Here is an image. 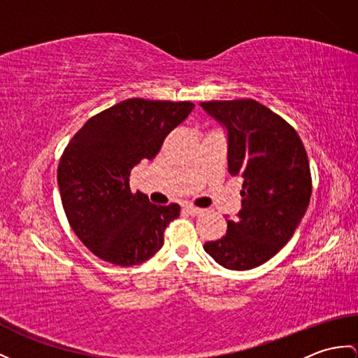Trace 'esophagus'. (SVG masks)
<instances>
[{
	"label": "esophagus",
	"mask_w": 358,
	"mask_h": 358,
	"mask_svg": "<svg viewBox=\"0 0 358 358\" xmlns=\"http://www.w3.org/2000/svg\"><path fill=\"white\" fill-rule=\"evenodd\" d=\"M184 211L188 213V214H191V215H200V214L203 213V209L196 208V206H191V205H187V206H184Z\"/></svg>",
	"instance_id": "1"
}]
</instances>
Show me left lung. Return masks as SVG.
Returning a JSON list of instances; mask_svg holds the SVG:
<instances>
[{
	"mask_svg": "<svg viewBox=\"0 0 358 358\" xmlns=\"http://www.w3.org/2000/svg\"><path fill=\"white\" fill-rule=\"evenodd\" d=\"M228 139V171L243 178L241 211L205 252L229 270H250L280 252L311 197L307 152L296 130L255 100L203 101Z\"/></svg>",
	"mask_w": 358,
	"mask_h": 358,
	"instance_id": "left-lung-1",
	"label": "left lung"
}]
</instances>
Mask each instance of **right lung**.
<instances>
[{
	"mask_svg": "<svg viewBox=\"0 0 358 358\" xmlns=\"http://www.w3.org/2000/svg\"><path fill=\"white\" fill-rule=\"evenodd\" d=\"M193 109L189 101L124 100L90 118L69 141L57 169L60 199L74 234L94 255L129 267L162 248L164 231L180 206L134 194L130 170L153 159Z\"/></svg>",
	"mask_w": 358,
	"mask_h": 358,
	"instance_id": "add662e5",
	"label": "right lung"
}]
</instances>
